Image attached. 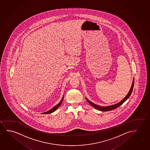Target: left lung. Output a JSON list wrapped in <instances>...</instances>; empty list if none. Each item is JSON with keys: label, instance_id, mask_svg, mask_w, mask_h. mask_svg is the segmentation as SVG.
<instances>
[{"label": "left lung", "instance_id": "8db88e82", "mask_svg": "<svg viewBox=\"0 0 150 150\" xmlns=\"http://www.w3.org/2000/svg\"><path fill=\"white\" fill-rule=\"evenodd\" d=\"M134 84V79H133V83H132V85L131 86V89H130V90L129 91V93H127V95L125 96V97L122 100H121L120 102H119V103H118L114 104V105H112L108 106H100L96 105V104H95L93 103V102L90 101L89 100L87 99L86 98V99L87 101H88L89 103L91 104V105L93 106V107L95 108L96 109H97V110H101V111L106 112V111H109V110H115V109H116L117 108H118L119 106H120L121 105H122L129 97V96H131V93H132V91H133Z\"/></svg>", "mask_w": 150, "mask_h": 150}]
</instances>
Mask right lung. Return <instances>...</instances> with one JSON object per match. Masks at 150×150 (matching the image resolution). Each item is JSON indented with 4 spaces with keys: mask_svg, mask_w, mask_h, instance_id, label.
Segmentation results:
<instances>
[{
    "mask_svg": "<svg viewBox=\"0 0 150 150\" xmlns=\"http://www.w3.org/2000/svg\"><path fill=\"white\" fill-rule=\"evenodd\" d=\"M64 99V96L63 98H62V99L61 101H60L59 103L57 104V105H55L54 107H53L52 108H51V110H49L48 111H47V112H45L44 113H43L44 114H51V113H52L53 112H54L55 110H57V108H59V106L61 105V104L62 103V101H63V100Z\"/></svg>",
    "mask_w": 150,
    "mask_h": 150,
    "instance_id": "1",
    "label": "right lung"
}]
</instances>
